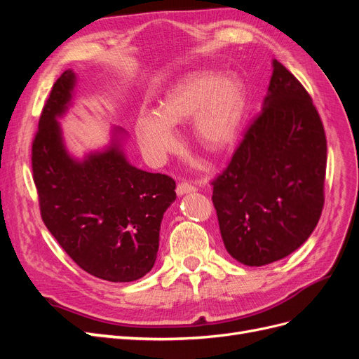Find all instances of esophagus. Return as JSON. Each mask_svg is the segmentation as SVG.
Masks as SVG:
<instances>
[{
  "mask_svg": "<svg viewBox=\"0 0 359 359\" xmlns=\"http://www.w3.org/2000/svg\"><path fill=\"white\" fill-rule=\"evenodd\" d=\"M194 190H196V187H194L193 184H190L187 181H182L177 186V193L178 194H186V193H190V191H194Z\"/></svg>",
  "mask_w": 359,
  "mask_h": 359,
  "instance_id": "obj_1",
  "label": "esophagus"
}]
</instances>
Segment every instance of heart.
I'll list each match as a JSON object with an SVG mask.
<instances>
[{
	"mask_svg": "<svg viewBox=\"0 0 359 359\" xmlns=\"http://www.w3.org/2000/svg\"><path fill=\"white\" fill-rule=\"evenodd\" d=\"M244 106V90L233 78L193 73L168 91L157 112H140L136 123L139 145L151 161L161 163L178 145L172 126L193 118L199 142L211 151H222L235 140Z\"/></svg>",
	"mask_w": 359,
	"mask_h": 359,
	"instance_id": "heart-1",
	"label": "heart"
}]
</instances>
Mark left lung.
Listing matches in <instances>:
<instances>
[{
  "label": "left lung",
  "mask_w": 359,
  "mask_h": 359,
  "mask_svg": "<svg viewBox=\"0 0 359 359\" xmlns=\"http://www.w3.org/2000/svg\"><path fill=\"white\" fill-rule=\"evenodd\" d=\"M327 137L307 90L274 60L268 95L226 169L212 181L224 247L248 266L307 241L325 203Z\"/></svg>",
  "instance_id": "obj_1"
}]
</instances>
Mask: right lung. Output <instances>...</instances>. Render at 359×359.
<instances>
[{
    "label": "right lung",
    "mask_w": 359,
    "mask_h": 359,
    "mask_svg": "<svg viewBox=\"0 0 359 359\" xmlns=\"http://www.w3.org/2000/svg\"><path fill=\"white\" fill-rule=\"evenodd\" d=\"M74 74L64 72L43 106L31 166L43 223L86 273L124 283L154 266L160 223L175 201V181L128 165L118 145L83 163L64 149L57 116L66 111Z\"/></svg>",
    "instance_id": "1"
}]
</instances>
